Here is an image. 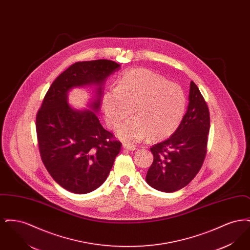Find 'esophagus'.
<instances>
[{
    "mask_svg": "<svg viewBox=\"0 0 250 250\" xmlns=\"http://www.w3.org/2000/svg\"><path fill=\"white\" fill-rule=\"evenodd\" d=\"M123 147H124L125 150H128V151H135V150L137 149L135 146L130 145V144H125V143L123 144Z\"/></svg>",
    "mask_w": 250,
    "mask_h": 250,
    "instance_id": "34e87169",
    "label": "esophagus"
}]
</instances>
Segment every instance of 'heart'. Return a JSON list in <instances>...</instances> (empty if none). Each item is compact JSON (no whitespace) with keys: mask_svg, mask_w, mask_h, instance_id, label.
Here are the masks:
<instances>
[{"mask_svg":"<svg viewBox=\"0 0 250 250\" xmlns=\"http://www.w3.org/2000/svg\"><path fill=\"white\" fill-rule=\"evenodd\" d=\"M118 129V137L127 143H140L150 136L153 141L170 137L184 118L187 96L183 88L145 68L125 72L114 88L102 97V109L111 129L130 113Z\"/></svg>","mask_w":250,"mask_h":250,"instance_id":"1","label":"heart"}]
</instances>
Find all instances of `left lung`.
Returning <instances> with one entry per match:
<instances>
[{
  "label": "left lung",
  "instance_id": "left-lung-1",
  "mask_svg": "<svg viewBox=\"0 0 250 250\" xmlns=\"http://www.w3.org/2000/svg\"><path fill=\"white\" fill-rule=\"evenodd\" d=\"M188 100L177 130L151 148L154 161L145 180L156 190L174 192L185 188L197 175L205 158L210 115L203 96L193 82Z\"/></svg>",
  "mask_w": 250,
  "mask_h": 250
}]
</instances>
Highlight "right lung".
Wrapping results in <instances>:
<instances>
[{
  "label": "right lung",
  "instance_id": "right-lung-1",
  "mask_svg": "<svg viewBox=\"0 0 250 250\" xmlns=\"http://www.w3.org/2000/svg\"><path fill=\"white\" fill-rule=\"evenodd\" d=\"M121 64L110 60L78 62L52 83L36 115V133L42 161L62 188L76 194L98 188L119 154L121 143L100 124L102 86ZM95 86L88 109L68 102L74 87Z\"/></svg>",
  "mask_w": 250,
  "mask_h": 250
}]
</instances>
